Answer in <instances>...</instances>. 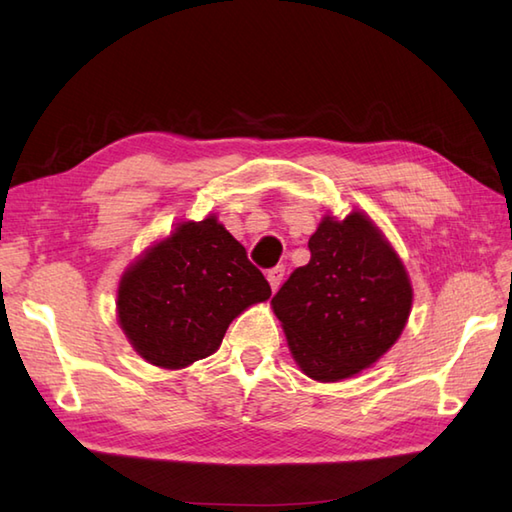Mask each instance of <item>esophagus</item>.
Returning a JSON list of instances; mask_svg holds the SVG:
<instances>
[{
	"instance_id": "obj_1",
	"label": "esophagus",
	"mask_w": 512,
	"mask_h": 512,
	"mask_svg": "<svg viewBox=\"0 0 512 512\" xmlns=\"http://www.w3.org/2000/svg\"><path fill=\"white\" fill-rule=\"evenodd\" d=\"M284 275H286V268L284 266H275V268H270L268 273H266V279H268L270 288H273V292H277V288L281 286V281H284Z\"/></svg>"
}]
</instances>
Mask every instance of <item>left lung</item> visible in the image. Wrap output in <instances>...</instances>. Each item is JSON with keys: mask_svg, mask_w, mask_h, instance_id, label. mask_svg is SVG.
Segmentation results:
<instances>
[{"mask_svg": "<svg viewBox=\"0 0 512 512\" xmlns=\"http://www.w3.org/2000/svg\"><path fill=\"white\" fill-rule=\"evenodd\" d=\"M310 262L270 301L301 372L336 383L374 365L405 330L413 290L396 250L361 211L325 215Z\"/></svg>", "mask_w": 512, "mask_h": 512, "instance_id": "left-lung-1", "label": "left lung"}]
</instances>
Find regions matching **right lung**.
<instances>
[{
  "mask_svg": "<svg viewBox=\"0 0 512 512\" xmlns=\"http://www.w3.org/2000/svg\"><path fill=\"white\" fill-rule=\"evenodd\" d=\"M270 297L246 248L209 215L147 248L118 284V323L147 363L182 369L220 347L228 325Z\"/></svg>",
  "mask_w": 512,
  "mask_h": 512,
  "instance_id": "1",
  "label": "right lung"
}]
</instances>
